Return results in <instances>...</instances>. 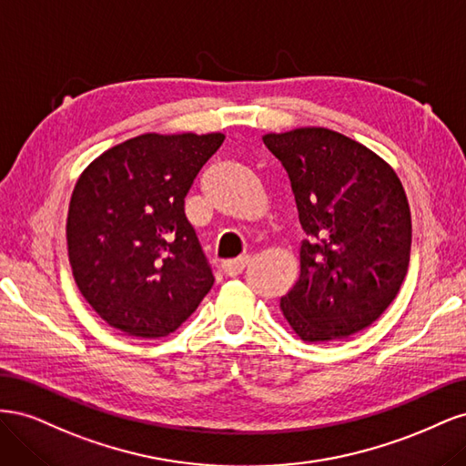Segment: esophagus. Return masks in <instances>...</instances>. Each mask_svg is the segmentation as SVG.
<instances>
[{
  "mask_svg": "<svg viewBox=\"0 0 466 466\" xmlns=\"http://www.w3.org/2000/svg\"><path fill=\"white\" fill-rule=\"evenodd\" d=\"M248 264V257H243V258H235V260H225L221 264V272L225 276H238L243 270L245 266Z\"/></svg>",
  "mask_w": 466,
  "mask_h": 466,
  "instance_id": "1",
  "label": "esophagus"
}]
</instances>
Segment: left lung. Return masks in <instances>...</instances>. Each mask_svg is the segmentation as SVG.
Returning <instances> with one entry per match:
<instances>
[{
    "mask_svg": "<svg viewBox=\"0 0 466 466\" xmlns=\"http://www.w3.org/2000/svg\"><path fill=\"white\" fill-rule=\"evenodd\" d=\"M291 182L299 223V278L279 309L303 342L342 340L397 298L410 262L412 218L392 167L329 128L264 134Z\"/></svg>",
    "mask_w": 466,
    "mask_h": 466,
    "instance_id": "8db88e82",
    "label": "left lung"
}]
</instances>
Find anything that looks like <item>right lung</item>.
Wrapping results in <instances>:
<instances>
[{
  "instance_id": "obj_1",
  "label": "right lung",
  "mask_w": 466,
  "mask_h": 466,
  "mask_svg": "<svg viewBox=\"0 0 466 466\" xmlns=\"http://www.w3.org/2000/svg\"><path fill=\"white\" fill-rule=\"evenodd\" d=\"M223 139L142 134L98 155L77 178L66 223L69 264L112 329L163 338L214 286L185 196Z\"/></svg>"
}]
</instances>
